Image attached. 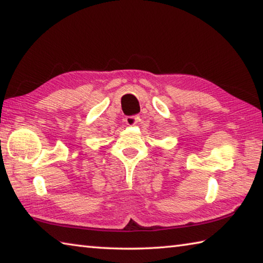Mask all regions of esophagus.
Returning <instances> with one entry per match:
<instances>
[{
  "mask_svg": "<svg viewBox=\"0 0 263 263\" xmlns=\"http://www.w3.org/2000/svg\"><path fill=\"white\" fill-rule=\"evenodd\" d=\"M124 121H125V123L127 124V125L132 126V125H135V124L137 123L138 117H136V116H127V117H125V119H124Z\"/></svg>",
  "mask_w": 263,
  "mask_h": 263,
  "instance_id": "esophagus-1",
  "label": "esophagus"
}]
</instances>
